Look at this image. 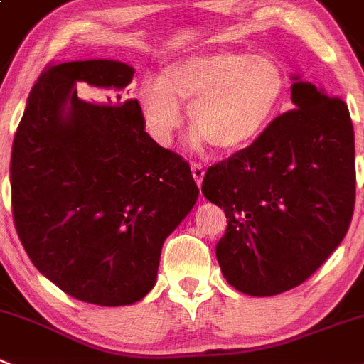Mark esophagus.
Listing matches in <instances>:
<instances>
[{"mask_svg":"<svg viewBox=\"0 0 364 364\" xmlns=\"http://www.w3.org/2000/svg\"><path fill=\"white\" fill-rule=\"evenodd\" d=\"M191 171H193V178H195L196 184L202 186L203 175H205V168H203V164H200V162H191Z\"/></svg>","mask_w":364,"mask_h":364,"instance_id":"obj_1","label":"esophagus"}]
</instances>
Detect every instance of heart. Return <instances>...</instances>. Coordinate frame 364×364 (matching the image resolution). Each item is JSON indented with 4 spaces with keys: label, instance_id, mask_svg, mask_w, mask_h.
<instances>
[{
    "label": "heart",
    "instance_id": "1",
    "mask_svg": "<svg viewBox=\"0 0 364 364\" xmlns=\"http://www.w3.org/2000/svg\"><path fill=\"white\" fill-rule=\"evenodd\" d=\"M286 75L273 58L241 51L191 55L171 62L159 78L137 91L148 132L168 144L182 124L180 103L189 121L214 150L236 151L254 143L275 116Z\"/></svg>",
    "mask_w": 364,
    "mask_h": 364
}]
</instances>
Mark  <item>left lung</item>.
I'll return each instance as SVG.
<instances>
[{
    "label": "left lung",
    "mask_w": 364,
    "mask_h": 364,
    "mask_svg": "<svg viewBox=\"0 0 364 364\" xmlns=\"http://www.w3.org/2000/svg\"><path fill=\"white\" fill-rule=\"evenodd\" d=\"M295 80V109L203 176V196L225 210L228 223L216 245L218 262L245 295L272 296L300 286L343 241L354 214L347 103Z\"/></svg>",
    "instance_id": "1"
}]
</instances>
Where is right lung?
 <instances>
[{
	"label": "right lung",
	"mask_w": 364,
	"mask_h": 364,
	"mask_svg": "<svg viewBox=\"0 0 364 364\" xmlns=\"http://www.w3.org/2000/svg\"><path fill=\"white\" fill-rule=\"evenodd\" d=\"M116 60L50 64L30 91L10 157L12 214L30 261L69 296L128 306L157 279L162 243L198 198L188 161L144 132ZM97 89L92 100L74 84Z\"/></svg>",
	"instance_id": "obj_1"
}]
</instances>
